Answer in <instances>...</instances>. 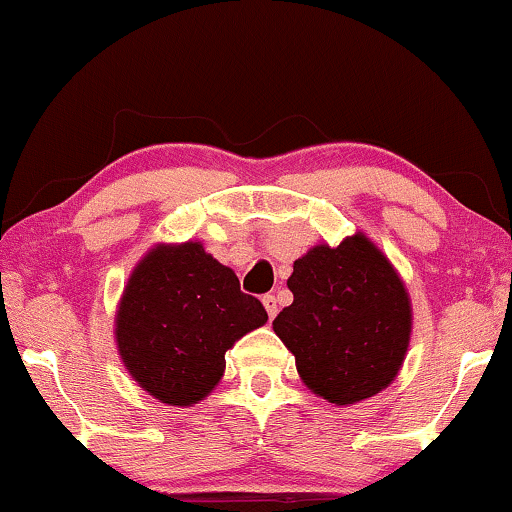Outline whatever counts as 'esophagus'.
I'll use <instances>...</instances> for the list:
<instances>
[{"mask_svg": "<svg viewBox=\"0 0 512 512\" xmlns=\"http://www.w3.org/2000/svg\"><path fill=\"white\" fill-rule=\"evenodd\" d=\"M263 305H265V312H268V317L275 319V314H277V298L272 296V293H265Z\"/></svg>", "mask_w": 512, "mask_h": 512, "instance_id": "obj_1", "label": "esophagus"}]
</instances>
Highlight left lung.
<instances>
[{"mask_svg":"<svg viewBox=\"0 0 512 512\" xmlns=\"http://www.w3.org/2000/svg\"><path fill=\"white\" fill-rule=\"evenodd\" d=\"M293 303L272 328L314 394L349 405L389 387L410 340V300L368 237L319 244L293 263Z\"/></svg>","mask_w":512,"mask_h":512,"instance_id":"left-lung-1","label":"left lung"}]
</instances>
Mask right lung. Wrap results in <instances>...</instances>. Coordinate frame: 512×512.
<instances>
[{
    "label": "right lung",
    "instance_id": "1",
    "mask_svg": "<svg viewBox=\"0 0 512 512\" xmlns=\"http://www.w3.org/2000/svg\"><path fill=\"white\" fill-rule=\"evenodd\" d=\"M268 321L235 272L202 244L156 247L132 272L116 317L130 375L167 405H191L221 380L226 352Z\"/></svg>",
    "mask_w": 512,
    "mask_h": 512
}]
</instances>
